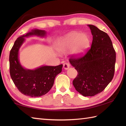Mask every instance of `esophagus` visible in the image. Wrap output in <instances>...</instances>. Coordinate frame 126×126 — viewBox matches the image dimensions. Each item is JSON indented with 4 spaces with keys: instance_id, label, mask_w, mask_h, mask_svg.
Instances as JSON below:
<instances>
[{
    "instance_id": "obj_1",
    "label": "esophagus",
    "mask_w": 126,
    "mask_h": 126,
    "mask_svg": "<svg viewBox=\"0 0 126 126\" xmlns=\"http://www.w3.org/2000/svg\"><path fill=\"white\" fill-rule=\"evenodd\" d=\"M70 67V65L68 63H65L63 64V68L65 69V70H68V69Z\"/></svg>"
}]
</instances>
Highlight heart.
<instances>
[{"label": "heart", "mask_w": 126, "mask_h": 126, "mask_svg": "<svg viewBox=\"0 0 126 126\" xmlns=\"http://www.w3.org/2000/svg\"><path fill=\"white\" fill-rule=\"evenodd\" d=\"M90 44V38L87 34L73 31L57 39L55 45L60 52H65L71 49L72 55L80 56L86 52Z\"/></svg>", "instance_id": "heart-1"}]
</instances>
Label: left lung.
<instances>
[{
	"label": "left lung",
	"instance_id": "left-lung-1",
	"mask_svg": "<svg viewBox=\"0 0 126 126\" xmlns=\"http://www.w3.org/2000/svg\"><path fill=\"white\" fill-rule=\"evenodd\" d=\"M93 35L91 48L83 57L69 62L77 71L73 83L84 96H93L105 89L113 79L116 52L108 34L95 26L88 25Z\"/></svg>",
	"mask_w": 126,
	"mask_h": 126
}]
</instances>
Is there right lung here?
<instances>
[{
    "label": "right lung",
    "mask_w": 126,
    "mask_h": 126,
    "mask_svg": "<svg viewBox=\"0 0 126 126\" xmlns=\"http://www.w3.org/2000/svg\"><path fill=\"white\" fill-rule=\"evenodd\" d=\"M44 30L34 29L17 39L10 51V73L14 84L23 94L30 97H39L49 92L56 76L61 73L63 65H43L33 70L24 68L19 60V50L25 41V37L37 36L44 37Z\"/></svg>",
    "instance_id": "right-lung-1"
}]
</instances>
